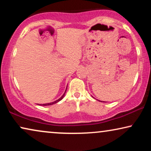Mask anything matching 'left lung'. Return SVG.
Returning <instances> with one entry per match:
<instances>
[{
  "instance_id": "obj_1",
  "label": "left lung",
  "mask_w": 151,
  "mask_h": 151,
  "mask_svg": "<svg viewBox=\"0 0 151 151\" xmlns=\"http://www.w3.org/2000/svg\"><path fill=\"white\" fill-rule=\"evenodd\" d=\"M99 101H100V100H99ZM101 102H102V101H101Z\"/></svg>"
}]
</instances>
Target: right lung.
Listing matches in <instances>:
<instances>
[{
	"mask_svg": "<svg viewBox=\"0 0 151 151\" xmlns=\"http://www.w3.org/2000/svg\"><path fill=\"white\" fill-rule=\"evenodd\" d=\"M67 88H66V90H65V93H64V94L63 95V96H62L58 100H55V101H54V102H50V103H46V104H38V105H40V106H49V105H52V104H56V103H58V102H60V101L62 99H63L64 97H65V93H66V91H67Z\"/></svg>",
	"mask_w": 151,
	"mask_h": 151,
	"instance_id": "right-lung-1",
	"label": "right lung"
}]
</instances>
